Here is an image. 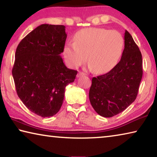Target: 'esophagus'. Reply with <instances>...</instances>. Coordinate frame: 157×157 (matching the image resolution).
Instances as JSON below:
<instances>
[{
  "instance_id": "esophagus-1",
  "label": "esophagus",
  "mask_w": 157,
  "mask_h": 157,
  "mask_svg": "<svg viewBox=\"0 0 157 157\" xmlns=\"http://www.w3.org/2000/svg\"><path fill=\"white\" fill-rule=\"evenodd\" d=\"M83 75H85V73H84L79 72V73L78 74V78H79V77H80V76H83Z\"/></svg>"
}]
</instances>
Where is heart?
Wrapping results in <instances>:
<instances>
[{"instance_id":"obj_1","label":"heart","mask_w":157,"mask_h":157,"mask_svg":"<svg viewBox=\"0 0 157 157\" xmlns=\"http://www.w3.org/2000/svg\"><path fill=\"white\" fill-rule=\"evenodd\" d=\"M124 38L119 32L102 28H84L76 33L74 42H68L63 55L71 67L83 64L87 59L97 73L110 71L121 57Z\"/></svg>"}]
</instances>
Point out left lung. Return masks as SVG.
Wrapping results in <instances>:
<instances>
[{"label":"left lung","mask_w":157,"mask_h":157,"mask_svg":"<svg viewBox=\"0 0 157 157\" xmlns=\"http://www.w3.org/2000/svg\"><path fill=\"white\" fill-rule=\"evenodd\" d=\"M121 61L107 73L93 78L89 100L101 116L121 113L136 100L143 76L142 55L132 36L124 33Z\"/></svg>","instance_id":"8db88e82"}]
</instances>
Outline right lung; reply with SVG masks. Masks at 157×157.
I'll return each instance as SVG.
<instances>
[{
    "instance_id": "1",
    "label": "right lung",
    "mask_w": 157,
    "mask_h": 157,
    "mask_svg": "<svg viewBox=\"0 0 157 157\" xmlns=\"http://www.w3.org/2000/svg\"><path fill=\"white\" fill-rule=\"evenodd\" d=\"M64 25L42 24L18 45L12 68L18 96L29 110L46 118L62 107L65 88L78 71L69 69L60 54L67 34Z\"/></svg>"
}]
</instances>
